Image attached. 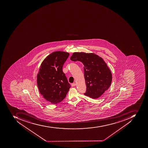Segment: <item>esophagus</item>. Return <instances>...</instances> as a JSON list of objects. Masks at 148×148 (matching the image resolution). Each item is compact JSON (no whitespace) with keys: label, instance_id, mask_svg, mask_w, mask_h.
Masks as SVG:
<instances>
[{"label":"esophagus","instance_id":"34e87169","mask_svg":"<svg viewBox=\"0 0 148 148\" xmlns=\"http://www.w3.org/2000/svg\"><path fill=\"white\" fill-rule=\"evenodd\" d=\"M75 85H76L75 83H73V84H71V86H75Z\"/></svg>","mask_w":148,"mask_h":148}]
</instances>
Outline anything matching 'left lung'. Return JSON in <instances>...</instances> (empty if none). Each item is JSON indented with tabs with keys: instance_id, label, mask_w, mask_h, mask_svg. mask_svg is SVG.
<instances>
[{
	"instance_id": "obj_1",
	"label": "left lung",
	"mask_w": 148,
	"mask_h": 148,
	"mask_svg": "<svg viewBox=\"0 0 148 148\" xmlns=\"http://www.w3.org/2000/svg\"><path fill=\"white\" fill-rule=\"evenodd\" d=\"M70 59L82 62L84 65L86 86L85 95L97 99L108 90L112 82V74L103 59L94 53L81 52L73 53Z\"/></svg>"
}]
</instances>
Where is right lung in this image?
<instances>
[{"instance_id": "obj_1", "label": "right lung", "mask_w": 148, "mask_h": 148, "mask_svg": "<svg viewBox=\"0 0 148 148\" xmlns=\"http://www.w3.org/2000/svg\"><path fill=\"white\" fill-rule=\"evenodd\" d=\"M69 54L55 51L49 55L41 64L37 75V85L40 94L53 104L62 101L66 97L71 85L62 67Z\"/></svg>"}]
</instances>
